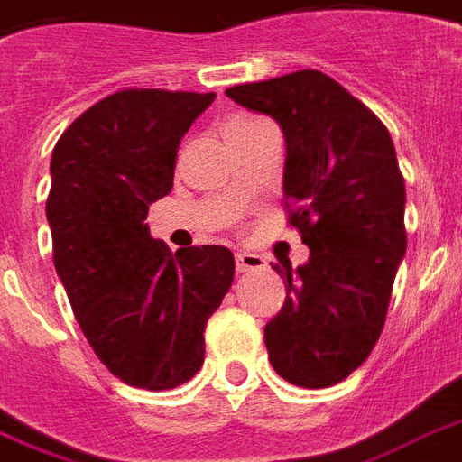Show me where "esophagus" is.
Listing matches in <instances>:
<instances>
[{"mask_svg": "<svg viewBox=\"0 0 462 462\" xmlns=\"http://www.w3.org/2000/svg\"><path fill=\"white\" fill-rule=\"evenodd\" d=\"M235 261H237V273H252V271H263L266 268V259L259 256V254L239 252Z\"/></svg>", "mask_w": 462, "mask_h": 462, "instance_id": "obj_1", "label": "esophagus"}]
</instances>
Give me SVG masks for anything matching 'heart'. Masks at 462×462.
<instances>
[{
    "instance_id": "b5f03b06",
    "label": "heart",
    "mask_w": 462,
    "mask_h": 462,
    "mask_svg": "<svg viewBox=\"0 0 462 462\" xmlns=\"http://www.w3.org/2000/svg\"><path fill=\"white\" fill-rule=\"evenodd\" d=\"M249 122H254V119H245V117L230 119V122H227V126H225V132H232V129H237V126H246Z\"/></svg>"
}]
</instances>
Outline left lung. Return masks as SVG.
<instances>
[{
	"instance_id": "1",
	"label": "left lung",
	"mask_w": 462,
	"mask_h": 462,
	"mask_svg": "<svg viewBox=\"0 0 462 462\" xmlns=\"http://www.w3.org/2000/svg\"><path fill=\"white\" fill-rule=\"evenodd\" d=\"M225 96L281 125L288 223L309 246L295 273L273 266L288 297L263 328L268 359L295 386L328 388L369 357L405 256V180L393 141L365 103L314 69Z\"/></svg>"
}]
</instances>
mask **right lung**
<instances>
[{"mask_svg":"<svg viewBox=\"0 0 462 462\" xmlns=\"http://www.w3.org/2000/svg\"><path fill=\"white\" fill-rule=\"evenodd\" d=\"M216 93L125 88L74 119L50 162L52 259L97 359L134 388L181 386L235 278L227 246L170 252L148 206L170 194L181 136Z\"/></svg>","mask_w":462,"mask_h":462,"instance_id":"right-lung-1","label":"right lung"}]
</instances>
